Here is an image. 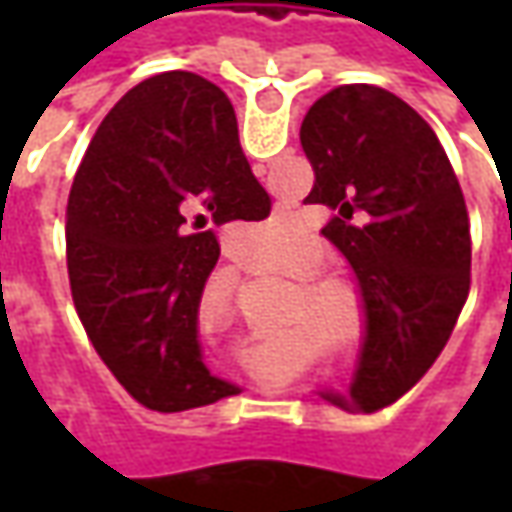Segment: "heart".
<instances>
[{
	"label": "heart",
	"instance_id": "b5f03b06",
	"mask_svg": "<svg viewBox=\"0 0 512 512\" xmlns=\"http://www.w3.org/2000/svg\"><path fill=\"white\" fill-rule=\"evenodd\" d=\"M319 262V245L310 239V236H302V242L296 247V270L299 273H310L313 267ZM305 290L316 299V302H333L336 296H339V282H333V279H307Z\"/></svg>",
	"mask_w": 512,
	"mask_h": 512
}]
</instances>
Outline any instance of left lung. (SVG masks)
<instances>
[{"instance_id":"8db88e82","label":"left lung","mask_w":512,"mask_h":512,"mask_svg":"<svg viewBox=\"0 0 512 512\" xmlns=\"http://www.w3.org/2000/svg\"><path fill=\"white\" fill-rule=\"evenodd\" d=\"M307 205L356 270L367 342L350 402L376 413L436 362L470 290V219L442 142L416 110L376 85H342L307 110ZM339 402V399H333Z\"/></svg>"}]
</instances>
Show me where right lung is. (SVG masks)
Masks as SVG:
<instances>
[{
	"label": "right lung",
	"mask_w": 512,
	"mask_h": 512,
	"mask_svg": "<svg viewBox=\"0 0 512 512\" xmlns=\"http://www.w3.org/2000/svg\"><path fill=\"white\" fill-rule=\"evenodd\" d=\"M267 213L230 99L196 73L139 82L93 133L65 216L70 293L99 359L148 410L239 393L202 362L199 299L219 262L213 227Z\"/></svg>",
	"instance_id": "obj_1"
}]
</instances>
